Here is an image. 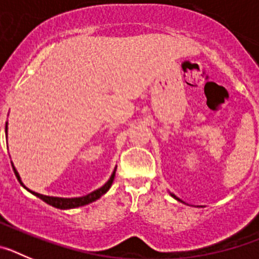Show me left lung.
Wrapping results in <instances>:
<instances>
[{
    "instance_id": "obj_1",
    "label": "left lung",
    "mask_w": 259,
    "mask_h": 259,
    "mask_svg": "<svg viewBox=\"0 0 259 259\" xmlns=\"http://www.w3.org/2000/svg\"><path fill=\"white\" fill-rule=\"evenodd\" d=\"M171 196H172V197H174V198H176V200H178V201H180V200H179V198L176 197V196H174V194H171Z\"/></svg>"
}]
</instances>
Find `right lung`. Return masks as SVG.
<instances>
[{
	"label": "right lung",
	"instance_id": "add662e5",
	"mask_svg": "<svg viewBox=\"0 0 259 259\" xmlns=\"http://www.w3.org/2000/svg\"><path fill=\"white\" fill-rule=\"evenodd\" d=\"M6 128H8V124H6ZM6 131H8V130H6ZM13 170H14V172H15V176L18 178V180H19V183L23 185L22 180H20L19 174L17 172V170H15V167H14V166H13ZM114 178H115V170H114L113 175H111V178L109 179V182H107L106 184L104 185V187H101V188L97 189V191L92 192V193L87 194V196H83V197H75V198L50 197V196H44V194H40V193H36V192H32V191H29V189H28V191L31 192V193L35 194V196H37L38 198H41V200L44 201V202L52 205V206L58 207V209H74V207L84 206V205H88V203H91V202H93V201L98 200V198L101 197L102 194H105L107 191H109L110 187H111V184H113V182H114ZM23 187H24V185H23ZM24 188H26V187H24Z\"/></svg>",
	"mask_w": 259,
	"mask_h": 259
}]
</instances>
